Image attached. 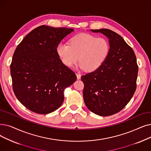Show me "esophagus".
Masks as SVG:
<instances>
[{
  "mask_svg": "<svg viewBox=\"0 0 151 151\" xmlns=\"http://www.w3.org/2000/svg\"><path fill=\"white\" fill-rule=\"evenodd\" d=\"M76 78H77V79L78 80H80V78H81V74L80 73H76Z\"/></svg>",
  "mask_w": 151,
  "mask_h": 151,
  "instance_id": "1",
  "label": "esophagus"
}]
</instances>
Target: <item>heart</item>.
I'll use <instances>...</instances> for the list:
<instances>
[{
  "instance_id": "obj_1",
  "label": "heart",
  "mask_w": 151,
  "mask_h": 151,
  "mask_svg": "<svg viewBox=\"0 0 151 151\" xmlns=\"http://www.w3.org/2000/svg\"><path fill=\"white\" fill-rule=\"evenodd\" d=\"M110 49L107 39L81 33L71 37L69 45L62 42L58 44L56 51L60 60L66 66L73 67L79 59V67L91 72L99 68L106 61Z\"/></svg>"
}]
</instances>
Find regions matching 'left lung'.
Listing matches in <instances>:
<instances>
[{"label": "left lung", "instance_id": "obj_1", "mask_svg": "<svg viewBox=\"0 0 151 151\" xmlns=\"http://www.w3.org/2000/svg\"><path fill=\"white\" fill-rule=\"evenodd\" d=\"M91 31L106 36L110 49L99 68L81 76L84 84L83 99L91 112L110 116L120 112L132 98L138 66L133 49L121 36L108 29Z\"/></svg>", "mask_w": 151, "mask_h": 151}]
</instances>
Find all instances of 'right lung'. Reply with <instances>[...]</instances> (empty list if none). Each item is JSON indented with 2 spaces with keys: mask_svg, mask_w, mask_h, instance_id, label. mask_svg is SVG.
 Returning <instances> with one entry per match:
<instances>
[{
  "mask_svg": "<svg viewBox=\"0 0 151 151\" xmlns=\"http://www.w3.org/2000/svg\"><path fill=\"white\" fill-rule=\"evenodd\" d=\"M73 28L42 25L18 44L10 65L13 90L23 106L39 114L59 108L63 91L76 80L75 73L57 54V46Z\"/></svg>",
  "mask_w": 151,
  "mask_h": 151,
  "instance_id": "1",
  "label": "right lung"
}]
</instances>
